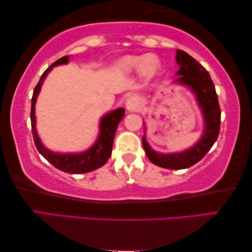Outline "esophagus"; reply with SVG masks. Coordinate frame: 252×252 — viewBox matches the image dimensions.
I'll list each match as a JSON object with an SVG mask.
<instances>
[{"label": "esophagus", "instance_id": "esophagus-1", "mask_svg": "<svg viewBox=\"0 0 252 252\" xmlns=\"http://www.w3.org/2000/svg\"><path fill=\"white\" fill-rule=\"evenodd\" d=\"M139 104L137 98L135 96H130L128 99L126 100V108L128 111H136L138 109Z\"/></svg>", "mask_w": 252, "mask_h": 252}]
</instances>
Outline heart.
<instances>
[{"mask_svg":"<svg viewBox=\"0 0 252 252\" xmlns=\"http://www.w3.org/2000/svg\"><path fill=\"white\" fill-rule=\"evenodd\" d=\"M116 67L124 73L139 71L145 78H152L158 72L159 63L155 56H126L118 60Z\"/></svg>","mask_w":252,"mask_h":252,"instance_id":"heart-1","label":"heart"}]
</instances>
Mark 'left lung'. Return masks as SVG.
<instances>
[{
	"mask_svg": "<svg viewBox=\"0 0 252 252\" xmlns=\"http://www.w3.org/2000/svg\"><path fill=\"white\" fill-rule=\"evenodd\" d=\"M176 63L179 64V78L175 82L188 86L195 94L197 102L204 117V133L194 146L181 153L163 154L153 151L143 137V147L147 158L158 166L168 170H182L196 164L211 150L220 133L221 110L213 81L203 65L187 52L176 51Z\"/></svg>",
	"mask_w": 252,
	"mask_h": 252,
	"instance_id": "1",
	"label": "left lung"
}]
</instances>
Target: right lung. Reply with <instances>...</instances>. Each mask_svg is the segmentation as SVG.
<instances>
[{"label": "right lung", "mask_w": 252, "mask_h": 252, "mask_svg": "<svg viewBox=\"0 0 252 252\" xmlns=\"http://www.w3.org/2000/svg\"><path fill=\"white\" fill-rule=\"evenodd\" d=\"M68 56H64L53 63L50 67H49L45 71L42 73L38 85L35 86L34 92H33L32 100H31V127H32V135L33 141H34L35 147L38 148L39 153L43 156V158L48 160L49 163L52 164L53 166L57 167L58 170L63 171L65 173H70V174H81V173H88L97 168L101 167L111 155V150H113V143L114 137L116 134L118 124L125 115V109L118 108L116 110L110 111V113L106 114L100 121V133H99V137L97 142L94 144L93 147H90L88 151L82 152V153L77 154H60V153H53V152L49 151L45 148L42 143H41L38 133L35 129V101L36 97L40 93L41 86L43 84L44 78L47 77L49 71L56 65L68 63Z\"/></svg>", "instance_id": "add662e5"}]
</instances>
